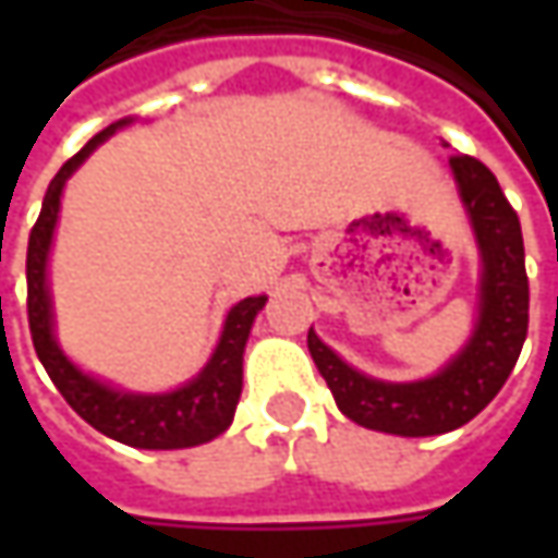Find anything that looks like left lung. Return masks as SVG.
<instances>
[{
    "mask_svg": "<svg viewBox=\"0 0 558 558\" xmlns=\"http://www.w3.org/2000/svg\"><path fill=\"white\" fill-rule=\"evenodd\" d=\"M450 170L482 257L478 319L457 356L428 378L381 381L344 363L313 329L307 332L313 363L338 410L373 432L428 438L460 428L497 397L525 344L527 276L519 217L482 161L453 155Z\"/></svg>",
    "mask_w": 558,
    "mask_h": 558,
    "instance_id": "obj_1",
    "label": "left lung"
}]
</instances>
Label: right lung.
Here are the masks:
<instances>
[{
  "label": "right lung",
  "mask_w": 558,
  "mask_h": 558,
  "mask_svg": "<svg viewBox=\"0 0 558 558\" xmlns=\"http://www.w3.org/2000/svg\"><path fill=\"white\" fill-rule=\"evenodd\" d=\"M126 123H133V118L105 126L54 173V180L46 189L43 210L27 245V319H31L33 348H36L39 363L46 366L61 397L93 428L140 450H183V447H198V444L214 440L232 425L239 397H242V356H245L247 335L254 326V316L267 304V294L232 304L226 313L220 341L210 360L204 363L202 373L163 395H140V391L114 388L111 381L83 373L74 360L61 351L54 338L52 291H49V251H52L58 210H61V192H64V183L74 177L76 167Z\"/></svg>",
  "instance_id": "obj_1"
}]
</instances>
